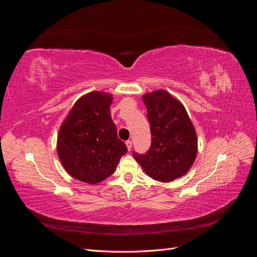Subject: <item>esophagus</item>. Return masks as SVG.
<instances>
[{
    "label": "esophagus",
    "instance_id": "1",
    "mask_svg": "<svg viewBox=\"0 0 257 257\" xmlns=\"http://www.w3.org/2000/svg\"><path fill=\"white\" fill-rule=\"evenodd\" d=\"M125 145H126V147H127V150L130 151V150L132 149V142H131V141L125 142Z\"/></svg>",
    "mask_w": 257,
    "mask_h": 257
}]
</instances>
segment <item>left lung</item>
Here are the masks:
<instances>
[{"label": "left lung", "instance_id": "8db88e82", "mask_svg": "<svg viewBox=\"0 0 257 257\" xmlns=\"http://www.w3.org/2000/svg\"><path fill=\"white\" fill-rule=\"evenodd\" d=\"M151 130V147L133 153L144 172L160 182H170L189 172L197 155L195 127L183 104L165 90L143 95Z\"/></svg>", "mask_w": 257, "mask_h": 257}]
</instances>
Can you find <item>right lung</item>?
I'll return each mask as SVG.
<instances>
[{
    "mask_svg": "<svg viewBox=\"0 0 257 257\" xmlns=\"http://www.w3.org/2000/svg\"><path fill=\"white\" fill-rule=\"evenodd\" d=\"M111 103L110 93H87L76 100L60 126L58 157L67 174L81 182H102L127 152L111 119Z\"/></svg>",
    "mask_w": 257,
    "mask_h": 257,
    "instance_id": "obj_1",
    "label": "right lung"
}]
</instances>
